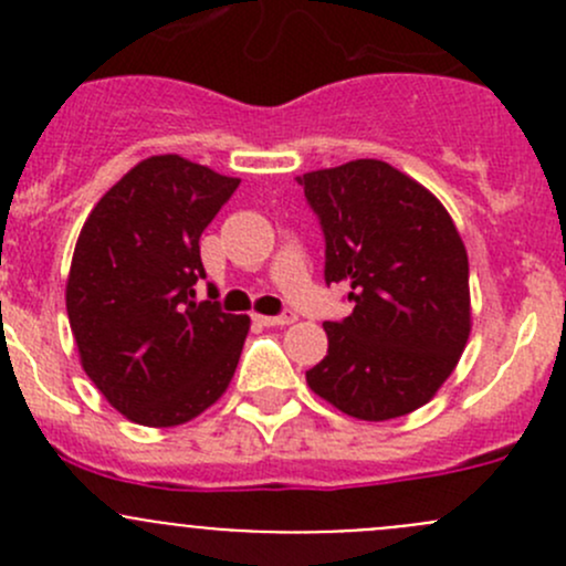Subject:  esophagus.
Instances as JSON below:
<instances>
[{
    "label": "esophagus",
    "instance_id": "34e87169",
    "mask_svg": "<svg viewBox=\"0 0 566 566\" xmlns=\"http://www.w3.org/2000/svg\"><path fill=\"white\" fill-rule=\"evenodd\" d=\"M254 323L265 325V328H276V325H290V323H295V312L284 310L282 315H254Z\"/></svg>",
    "mask_w": 566,
    "mask_h": 566
}]
</instances>
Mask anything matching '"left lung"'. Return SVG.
<instances>
[{"mask_svg":"<svg viewBox=\"0 0 566 566\" xmlns=\"http://www.w3.org/2000/svg\"><path fill=\"white\" fill-rule=\"evenodd\" d=\"M325 238V284L353 312L325 323L310 389L342 413L386 421L430 402L471 334L468 254L441 202L386 161L298 177Z\"/></svg>","mask_w":566,"mask_h":566,"instance_id":"obj_1","label":"left lung"}]
</instances>
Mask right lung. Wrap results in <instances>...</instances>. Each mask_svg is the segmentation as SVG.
Segmentation results:
<instances>
[{
  "mask_svg": "<svg viewBox=\"0 0 566 566\" xmlns=\"http://www.w3.org/2000/svg\"><path fill=\"white\" fill-rule=\"evenodd\" d=\"M241 186L180 156H153L101 197L73 251L65 304L84 373L145 427L191 421L230 386L249 331L197 304L199 238Z\"/></svg>",
  "mask_w": 566,
  "mask_h": 566,
  "instance_id": "obj_1",
  "label": "right lung"
}]
</instances>
